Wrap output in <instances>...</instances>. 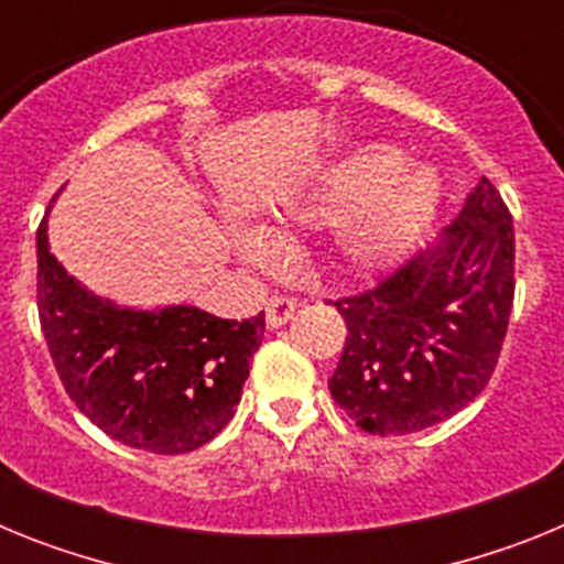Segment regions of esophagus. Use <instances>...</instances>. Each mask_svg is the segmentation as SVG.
<instances>
[{
  "instance_id": "1",
  "label": "esophagus",
  "mask_w": 564,
  "mask_h": 564,
  "mask_svg": "<svg viewBox=\"0 0 564 564\" xmlns=\"http://www.w3.org/2000/svg\"><path fill=\"white\" fill-rule=\"evenodd\" d=\"M296 299L293 296H271L265 305V322L268 327H282L288 325L296 313Z\"/></svg>"
}]
</instances>
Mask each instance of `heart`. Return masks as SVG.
Returning <instances> with one entry per match:
<instances>
[{
    "label": "heart",
    "instance_id": "b5f03b06",
    "mask_svg": "<svg viewBox=\"0 0 564 564\" xmlns=\"http://www.w3.org/2000/svg\"><path fill=\"white\" fill-rule=\"evenodd\" d=\"M443 200V177L430 163H406L390 143H367L318 169L305 188L282 200V217L305 226H336V246L356 268L401 253L430 226ZM242 251L262 259L271 237L262 228L239 234Z\"/></svg>",
    "mask_w": 564,
    "mask_h": 564
}]
</instances>
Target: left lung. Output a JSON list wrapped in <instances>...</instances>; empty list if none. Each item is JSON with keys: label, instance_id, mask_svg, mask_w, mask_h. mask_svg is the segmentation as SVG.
Listing matches in <instances>:
<instances>
[{"label": "left lung", "instance_id": "1", "mask_svg": "<svg viewBox=\"0 0 564 564\" xmlns=\"http://www.w3.org/2000/svg\"><path fill=\"white\" fill-rule=\"evenodd\" d=\"M336 305L347 325L327 381L370 435H412L486 390L514 305V226L488 177L441 242Z\"/></svg>", "mask_w": 564, "mask_h": 564}]
</instances>
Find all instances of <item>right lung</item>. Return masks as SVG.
Instances as JSON below:
<instances>
[{"label": "right lung", "instance_id": "right-lung-1", "mask_svg": "<svg viewBox=\"0 0 564 564\" xmlns=\"http://www.w3.org/2000/svg\"><path fill=\"white\" fill-rule=\"evenodd\" d=\"M36 302L44 341L78 410L123 446L186 455L237 412L265 313L217 318L192 305L118 307L89 293L36 231Z\"/></svg>", "mask_w": 564, "mask_h": 564}]
</instances>
